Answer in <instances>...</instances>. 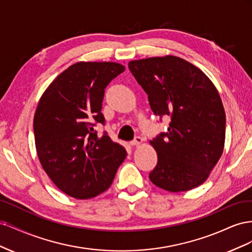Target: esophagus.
Returning a JSON list of instances; mask_svg holds the SVG:
<instances>
[{"mask_svg":"<svg viewBox=\"0 0 252 252\" xmlns=\"http://www.w3.org/2000/svg\"><path fill=\"white\" fill-rule=\"evenodd\" d=\"M143 143V139L140 138V136H136V138L130 143L132 146H140V145Z\"/></svg>","mask_w":252,"mask_h":252,"instance_id":"1","label":"esophagus"}]
</instances>
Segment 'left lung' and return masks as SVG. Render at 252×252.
<instances>
[{"instance_id":"obj_1","label":"left lung","mask_w":252,"mask_h":252,"mask_svg":"<svg viewBox=\"0 0 252 252\" xmlns=\"http://www.w3.org/2000/svg\"><path fill=\"white\" fill-rule=\"evenodd\" d=\"M128 67L156 116L170 118L168 131L149 142L158 154L150 181L170 192L202 185L225 146L226 116L215 84L174 56L134 60Z\"/></svg>"}]
</instances>
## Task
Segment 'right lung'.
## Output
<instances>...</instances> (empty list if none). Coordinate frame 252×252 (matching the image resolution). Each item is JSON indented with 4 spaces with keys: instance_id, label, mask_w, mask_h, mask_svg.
Masks as SVG:
<instances>
[{
    "instance_id": "add662e5",
    "label": "right lung",
    "mask_w": 252,
    "mask_h": 252,
    "mask_svg": "<svg viewBox=\"0 0 252 252\" xmlns=\"http://www.w3.org/2000/svg\"><path fill=\"white\" fill-rule=\"evenodd\" d=\"M125 66L116 62H78L44 91L33 118L37 158L61 191L87 200L107 190L127 152L94 126L104 124L105 88Z\"/></svg>"
}]
</instances>
